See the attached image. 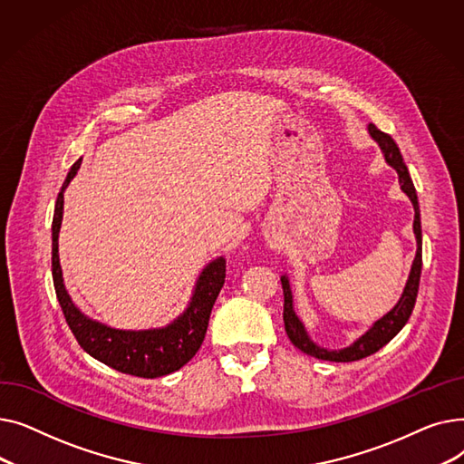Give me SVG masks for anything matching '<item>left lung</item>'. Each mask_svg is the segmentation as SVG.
Listing matches in <instances>:
<instances>
[{
	"label": "left lung",
	"mask_w": 464,
	"mask_h": 464,
	"mask_svg": "<svg viewBox=\"0 0 464 464\" xmlns=\"http://www.w3.org/2000/svg\"><path fill=\"white\" fill-rule=\"evenodd\" d=\"M371 135L376 139V142L380 144V149L383 150L385 161L397 169L399 173V182L402 191L408 195L413 210H416V218H413V233H416V240H418V252H416V259H413L411 271L404 287V294L401 297V301L397 303V306L387 312L382 320H378L371 331L364 333L357 343H353L350 348L344 350H325L315 346L312 340L308 338L303 324L299 322V318L294 312V299H291V289H289V282L284 276L282 278V289H284V327L287 333V338L291 340V344L295 348H299L303 353L318 357L324 361H334V362H350V361H359L362 357H369L372 353H376L382 346H385L389 340L395 338V334L406 325V322L410 320L413 304H416L418 299V289H420V276H421V219H420V205H418V195H416V188H413V182L410 179L408 167L401 156V150L397 142L392 139V135H387L383 131H380L374 124L369 126Z\"/></svg>",
	"instance_id": "obj_1"
}]
</instances>
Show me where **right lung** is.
Wrapping results in <instances>:
<instances>
[{
  "label": "right lung",
  "instance_id": "1",
  "mask_svg": "<svg viewBox=\"0 0 464 464\" xmlns=\"http://www.w3.org/2000/svg\"><path fill=\"white\" fill-rule=\"evenodd\" d=\"M81 161L82 160L72 163L67 173V179L58 193L53 219V278L65 322L84 352L118 372L139 378H160L175 372L184 367L203 344L212 306L226 282V259L219 257L207 266L199 276L188 310L175 324H170L165 329L118 331L88 320L67 295L58 257V233L63 218V189L77 175Z\"/></svg>",
  "mask_w": 464,
  "mask_h": 464
}]
</instances>
